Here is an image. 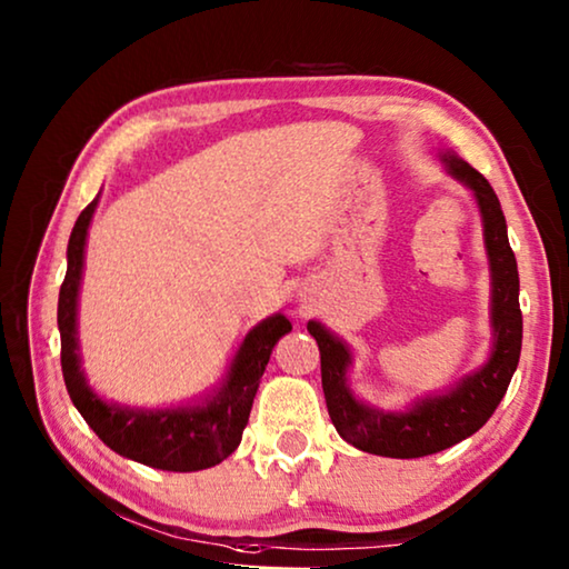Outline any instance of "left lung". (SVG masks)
Returning <instances> with one entry per match:
<instances>
[{
	"label": "left lung",
	"mask_w": 569,
	"mask_h": 569,
	"mask_svg": "<svg viewBox=\"0 0 569 569\" xmlns=\"http://www.w3.org/2000/svg\"><path fill=\"white\" fill-rule=\"evenodd\" d=\"M441 162L451 178L471 190L485 226V248L492 271V353L485 366L449 391L417 399L407 411H383L356 399L346 383V371L351 366L349 346L319 321H308V333L321 351V383L333 427L349 445L369 455L417 459L437 455L475 435L505 399L522 351L517 258L509 248L499 198L487 178L455 152H441Z\"/></svg>",
	"instance_id": "left-lung-1"
}]
</instances>
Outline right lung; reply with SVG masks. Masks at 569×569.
Listing matches in <instances>:
<instances>
[{
    "label": "right lung",
    "mask_w": 569,
    "mask_h": 569,
    "mask_svg": "<svg viewBox=\"0 0 569 569\" xmlns=\"http://www.w3.org/2000/svg\"><path fill=\"white\" fill-rule=\"evenodd\" d=\"M94 208L98 198L82 210L72 228L67 246V273L57 303L62 377L70 399L94 435L120 457L162 471L216 467L238 449L273 346L291 331V321L283 313H273L253 326L238 346L220 389L196 407L130 409L100 399L84 379L80 343H77V296H80L84 243H88Z\"/></svg>",
    "instance_id": "obj_1"
}]
</instances>
